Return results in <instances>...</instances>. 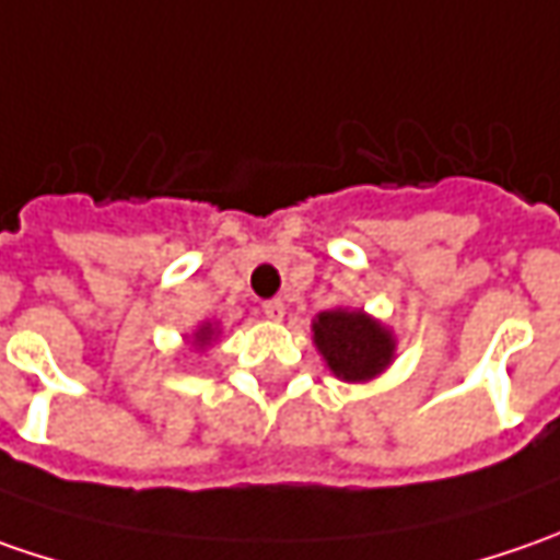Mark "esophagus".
<instances>
[{
    "instance_id": "1",
    "label": "esophagus",
    "mask_w": 560,
    "mask_h": 560,
    "mask_svg": "<svg viewBox=\"0 0 560 560\" xmlns=\"http://www.w3.org/2000/svg\"><path fill=\"white\" fill-rule=\"evenodd\" d=\"M261 312L268 320H283V314H287V305L280 302V299H268L265 305H261Z\"/></svg>"
}]
</instances>
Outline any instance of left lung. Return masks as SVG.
<instances>
[{
	"label": "left lung",
	"mask_w": 560,
	"mask_h": 560,
	"mask_svg": "<svg viewBox=\"0 0 560 560\" xmlns=\"http://www.w3.org/2000/svg\"><path fill=\"white\" fill-rule=\"evenodd\" d=\"M314 346L324 355L327 368L346 383H364L374 380L389 368L396 355L393 334L374 320L371 314L334 308L314 317Z\"/></svg>",
	"instance_id": "obj_1"
}]
</instances>
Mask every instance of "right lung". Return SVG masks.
I'll return each mask as SVG.
<instances>
[{"label":"right lung","mask_w":560,"mask_h":560,"mask_svg":"<svg viewBox=\"0 0 560 560\" xmlns=\"http://www.w3.org/2000/svg\"><path fill=\"white\" fill-rule=\"evenodd\" d=\"M211 336H214V327H211V324H202V327L192 334V339H196V346H199V349H205V346L211 342Z\"/></svg>","instance_id":"add662e5"}]
</instances>
